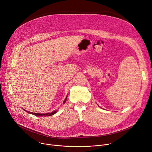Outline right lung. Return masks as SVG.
I'll list each match as a JSON object with an SVG mask.
<instances>
[{
  "instance_id": "1",
  "label": "right lung",
  "mask_w": 152,
  "mask_h": 152,
  "mask_svg": "<svg viewBox=\"0 0 152 152\" xmlns=\"http://www.w3.org/2000/svg\"><path fill=\"white\" fill-rule=\"evenodd\" d=\"M67 96L66 97V98L65 99V100H64V102H63V103H66V100H67ZM25 111H26L27 113H29V114H33V115H35V116H37V117H46V116H51V115H53V114H56V113H57V111H53L52 113H46V114H37V113H31V112H29V111H26V110H25Z\"/></svg>"
}]
</instances>
